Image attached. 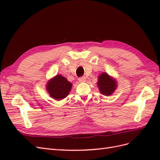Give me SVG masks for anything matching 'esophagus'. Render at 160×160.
Segmentation results:
<instances>
[{
	"label": "esophagus",
	"mask_w": 160,
	"mask_h": 160,
	"mask_svg": "<svg viewBox=\"0 0 160 160\" xmlns=\"http://www.w3.org/2000/svg\"><path fill=\"white\" fill-rule=\"evenodd\" d=\"M78 80H79L80 82H84L86 80V78H85V77H83V76L80 77L79 78H78Z\"/></svg>",
	"instance_id": "obj_1"
}]
</instances>
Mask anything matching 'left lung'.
I'll return each instance as SVG.
<instances>
[{
    "label": "left lung",
    "instance_id": "1",
    "mask_svg": "<svg viewBox=\"0 0 160 160\" xmlns=\"http://www.w3.org/2000/svg\"><path fill=\"white\" fill-rule=\"evenodd\" d=\"M98 86L101 93L105 96H109L113 93L117 87L116 82L106 73H102L98 78Z\"/></svg>",
    "mask_w": 160,
    "mask_h": 160
}]
</instances>
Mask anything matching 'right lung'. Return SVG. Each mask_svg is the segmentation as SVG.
Returning a JSON list of instances; mask_svg holds the SVG:
<instances>
[{"mask_svg": "<svg viewBox=\"0 0 160 160\" xmlns=\"http://www.w3.org/2000/svg\"><path fill=\"white\" fill-rule=\"evenodd\" d=\"M47 86V89L51 97L56 100H62L68 96L72 84L67 81L64 77L58 75L49 80Z\"/></svg>", "mask_w": 160, "mask_h": 160, "instance_id": "right-lung-1", "label": "right lung"}]
</instances>
